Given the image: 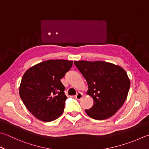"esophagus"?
I'll use <instances>...</instances> for the list:
<instances>
[{
  "label": "esophagus",
  "mask_w": 149,
  "mask_h": 149,
  "mask_svg": "<svg viewBox=\"0 0 149 149\" xmlns=\"http://www.w3.org/2000/svg\"><path fill=\"white\" fill-rule=\"evenodd\" d=\"M83 93H81V92H78L77 94H76V95H75V98H76L77 100H80L83 97Z\"/></svg>",
  "instance_id": "34e87169"
}]
</instances>
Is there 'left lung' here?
<instances>
[{
    "instance_id": "1",
    "label": "left lung",
    "mask_w": 149,
    "mask_h": 149,
    "mask_svg": "<svg viewBox=\"0 0 149 149\" xmlns=\"http://www.w3.org/2000/svg\"><path fill=\"white\" fill-rule=\"evenodd\" d=\"M87 81V94L94 105L86 113L97 120L109 118L120 109L127 97L130 79L121 66L104 61H74Z\"/></svg>"
}]
</instances>
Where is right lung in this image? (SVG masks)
I'll list each match as a JSON object with an SVG mask.
<instances>
[{
    "instance_id": "right-lung-1",
    "label": "right lung",
    "mask_w": 149,
    "mask_h": 149,
    "mask_svg": "<svg viewBox=\"0 0 149 149\" xmlns=\"http://www.w3.org/2000/svg\"><path fill=\"white\" fill-rule=\"evenodd\" d=\"M72 64V61H45L31 67L23 75L20 97L38 119L52 121L63 113L67 97L61 79L70 70Z\"/></svg>"
}]
</instances>
